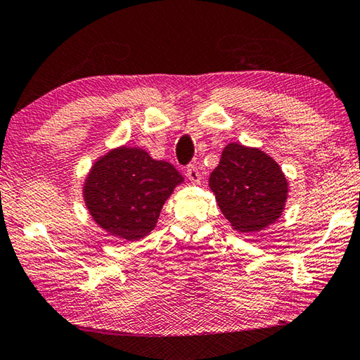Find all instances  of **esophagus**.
<instances>
[{
  "label": "esophagus",
  "instance_id": "34e87169",
  "mask_svg": "<svg viewBox=\"0 0 360 360\" xmlns=\"http://www.w3.org/2000/svg\"><path fill=\"white\" fill-rule=\"evenodd\" d=\"M187 178L190 179V182H193V184H198V182L201 181V173L198 172V168L193 167V165H188L187 167Z\"/></svg>",
  "mask_w": 360,
  "mask_h": 360
}]
</instances>
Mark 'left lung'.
I'll return each mask as SVG.
<instances>
[{
  "label": "left lung",
  "mask_w": 360,
  "mask_h": 360,
  "mask_svg": "<svg viewBox=\"0 0 360 360\" xmlns=\"http://www.w3.org/2000/svg\"><path fill=\"white\" fill-rule=\"evenodd\" d=\"M209 187L223 215L240 232H256L281 217L288 184L278 162L257 148L224 146Z\"/></svg>",
  "instance_id": "left-lung-1"
}]
</instances>
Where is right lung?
Masks as SVG:
<instances>
[{
  "label": "right lung",
  "mask_w": 360,
  "mask_h": 360,
  "mask_svg": "<svg viewBox=\"0 0 360 360\" xmlns=\"http://www.w3.org/2000/svg\"><path fill=\"white\" fill-rule=\"evenodd\" d=\"M184 178L142 148L122 146L98 159L84 184V201L100 226L123 240L150 234L174 187Z\"/></svg>",
  "instance_id": "1"
}]
</instances>
